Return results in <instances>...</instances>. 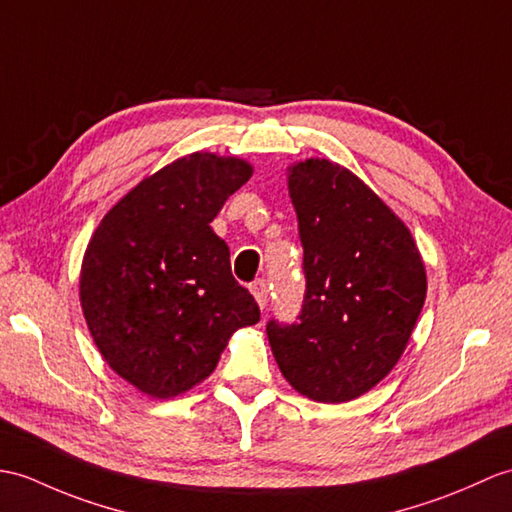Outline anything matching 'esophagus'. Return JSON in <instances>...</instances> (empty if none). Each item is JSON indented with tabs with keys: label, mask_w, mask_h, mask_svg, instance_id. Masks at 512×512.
<instances>
[{
	"label": "esophagus",
	"mask_w": 512,
	"mask_h": 512,
	"mask_svg": "<svg viewBox=\"0 0 512 512\" xmlns=\"http://www.w3.org/2000/svg\"><path fill=\"white\" fill-rule=\"evenodd\" d=\"M251 292L255 296V301L259 303L261 310L268 305V283L264 279H257L251 283Z\"/></svg>",
	"instance_id": "1"
}]
</instances>
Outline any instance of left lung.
Listing matches in <instances>:
<instances>
[{"instance_id":"left-lung-1","label":"left lung","mask_w":512,"mask_h":512,"mask_svg":"<svg viewBox=\"0 0 512 512\" xmlns=\"http://www.w3.org/2000/svg\"><path fill=\"white\" fill-rule=\"evenodd\" d=\"M290 198L305 296L266 334L283 377L314 401L364 395L392 371L423 310L425 266L406 224L358 176L327 159L294 165Z\"/></svg>"}]
</instances>
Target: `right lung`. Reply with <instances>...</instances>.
Listing matches in <instances>:
<instances>
[{
    "label": "right lung",
    "instance_id": "1",
    "mask_svg": "<svg viewBox=\"0 0 512 512\" xmlns=\"http://www.w3.org/2000/svg\"><path fill=\"white\" fill-rule=\"evenodd\" d=\"M251 174L242 159L189 154L130 189L91 237L80 303L93 342L150 397L202 382L233 331L259 320L227 242L209 227Z\"/></svg>",
    "mask_w": 512,
    "mask_h": 512
}]
</instances>
